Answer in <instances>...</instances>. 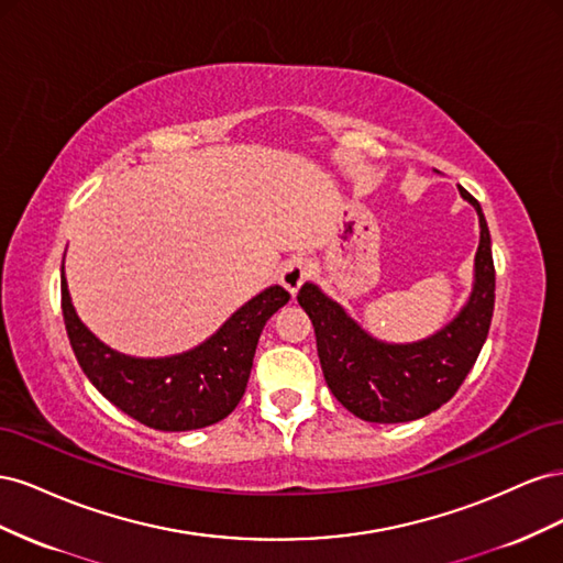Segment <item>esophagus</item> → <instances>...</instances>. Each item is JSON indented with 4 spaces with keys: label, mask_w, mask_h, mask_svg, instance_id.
Instances as JSON below:
<instances>
[{
    "label": "esophagus",
    "mask_w": 563,
    "mask_h": 563,
    "mask_svg": "<svg viewBox=\"0 0 563 563\" xmlns=\"http://www.w3.org/2000/svg\"><path fill=\"white\" fill-rule=\"evenodd\" d=\"M310 269H312V263L305 258V255H294V258L286 261L284 267L279 269V284L294 296L300 288V284L308 279Z\"/></svg>",
    "instance_id": "34e87169"
}]
</instances>
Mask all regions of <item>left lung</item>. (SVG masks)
<instances>
[{
    "label": "left lung",
    "mask_w": 563,
    "mask_h": 563,
    "mask_svg": "<svg viewBox=\"0 0 563 563\" xmlns=\"http://www.w3.org/2000/svg\"><path fill=\"white\" fill-rule=\"evenodd\" d=\"M457 190L479 216L482 232L472 294L444 329L416 343H385L364 331L317 284L305 282L298 291L300 308L312 319L329 389L366 422H408L437 411L463 385L486 343L496 302L490 234L479 201L465 187Z\"/></svg>",
    "instance_id": "left-lung-1"
}]
</instances>
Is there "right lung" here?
<instances>
[{"label":"right lung","instance_id":"add662e5","mask_svg":"<svg viewBox=\"0 0 563 563\" xmlns=\"http://www.w3.org/2000/svg\"><path fill=\"white\" fill-rule=\"evenodd\" d=\"M67 338L81 371L119 411L152 430L187 432L228 418L244 397L253 354L267 319L288 302V291L269 286L244 302L201 345L157 360H141L108 347L75 312L60 267Z\"/></svg>","mask_w":563,"mask_h":563}]
</instances>
